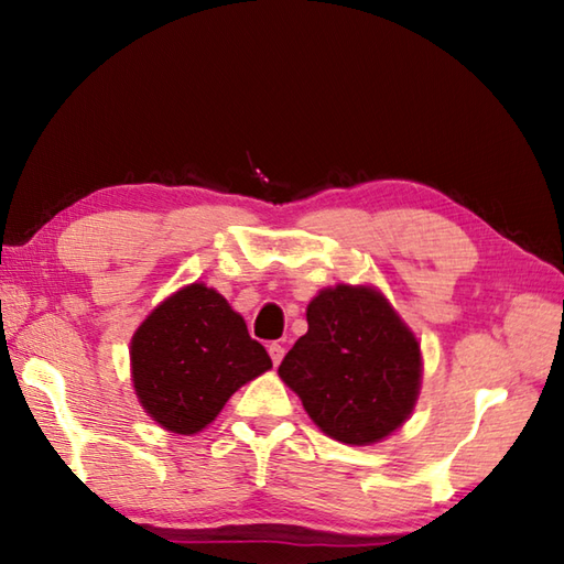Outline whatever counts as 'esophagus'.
<instances>
[{
  "label": "esophagus",
  "mask_w": 564,
  "mask_h": 564,
  "mask_svg": "<svg viewBox=\"0 0 564 564\" xmlns=\"http://www.w3.org/2000/svg\"><path fill=\"white\" fill-rule=\"evenodd\" d=\"M283 354H285V349H283V346H281L279 341H273V344H269V356H271V361H273V366H279V364H281V358H283Z\"/></svg>",
  "instance_id": "1"
}]
</instances>
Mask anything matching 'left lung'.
<instances>
[{
  "mask_svg": "<svg viewBox=\"0 0 564 564\" xmlns=\"http://www.w3.org/2000/svg\"><path fill=\"white\" fill-rule=\"evenodd\" d=\"M279 376L327 436L368 446L412 414L422 354L378 291L337 285L307 305V334Z\"/></svg>",
  "mask_w": 564,
  "mask_h": 564,
  "instance_id": "8db88e82",
  "label": "left lung"
}]
</instances>
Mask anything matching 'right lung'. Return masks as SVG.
<instances>
[{
	"mask_svg": "<svg viewBox=\"0 0 564 564\" xmlns=\"http://www.w3.org/2000/svg\"><path fill=\"white\" fill-rule=\"evenodd\" d=\"M130 361L145 412L174 434L208 426L235 390L271 368L245 319L203 283L166 297L142 322Z\"/></svg>",
	"mask_w": 564,
	"mask_h": 564,
	"instance_id": "obj_1",
	"label": "right lung"
}]
</instances>
